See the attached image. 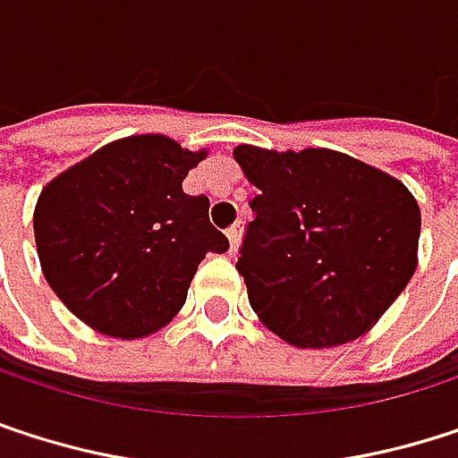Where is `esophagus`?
<instances>
[{
	"label": "esophagus",
	"instance_id": "esophagus-1",
	"mask_svg": "<svg viewBox=\"0 0 458 458\" xmlns=\"http://www.w3.org/2000/svg\"><path fill=\"white\" fill-rule=\"evenodd\" d=\"M226 237H229V253H237L240 240H242V221H234V224L226 229Z\"/></svg>",
	"mask_w": 458,
	"mask_h": 458
}]
</instances>
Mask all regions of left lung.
Segmentation results:
<instances>
[{
    "mask_svg": "<svg viewBox=\"0 0 458 458\" xmlns=\"http://www.w3.org/2000/svg\"><path fill=\"white\" fill-rule=\"evenodd\" d=\"M253 221L237 259L259 320L323 349L370 331L416 272L421 213L392 175L331 148L237 146Z\"/></svg>",
    "mask_w": 458,
    "mask_h": 458,
    "instance_id": "obj_1",
    "label": "left lung"
}]
</instances>
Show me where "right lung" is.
Instances as JSON below:
<instances>
[{
	"instance_id": "right-lung-1",
	"label": "right lung",
	"mask_w": 458,
	"mask_h": 458,
	"mask_svg": "<svg viewBox=\"0 0 458 458\" xmlns=\"http://www.w3.org/2000/svg\"><path fill=\"white\" fill-rule=\"evenodd\" d=\"M205 151L130 135L53 178L34 210L45 280L90 328L143 339L186 301L205 253L229 250L208 197L183 191Z\"/></svg>"
}]
</instances>
